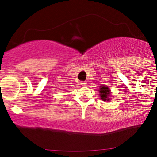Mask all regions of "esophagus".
<instances>
[{
	"instance_id": "1",
	"label": "esophagus",
	"mask_w": 157,
	"mask_h": 157,
	"mask_svg": "<svg viewBox=\"0 0 157 157\" xmlns=\"http://www.w3.org/2000/svg\"><path fill=\"white\" fill-rule=\"evenodd\" d=\"M81 85H82V86H86L87 82H86V81H82V82H81Z\"/></svg>"
}]
</instances>
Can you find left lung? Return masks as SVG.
<instances>
[{"instance_id":"8db88e82","label":"left lung","mask_w":157,"mask_h":157,"mask_svg":"<svg viewBox=\"0 0 157 157\" xmlns=\"http://www.w3.org/2000/svg\"><path fill=\"white\" fill-rule=\"evenodd\" d=\"M100 96L103 101H109L111 99V90L106 85L100 86Z\"/></svg>"}]
</instances>
